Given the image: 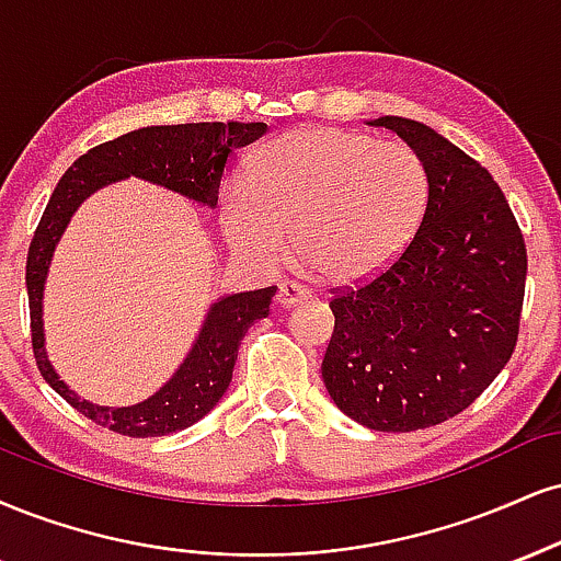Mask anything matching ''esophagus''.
<instances>
[{"label": "esophagus", "instance_id": "esophagus-1", "mask_svg": "<svg viewBox=\"0 0 561 561\" xmlns=\"http://www.w3.org/2000/svg\"><path fill=\"white\" fill-rule=\"evenodd\" d=\"M302 300H308V293L300 285H295V282H285V285H279V293H276V306L295 308V306H300Z\"/></svg>", "mask_w": 561, "mask_h": 561}]
</instances>
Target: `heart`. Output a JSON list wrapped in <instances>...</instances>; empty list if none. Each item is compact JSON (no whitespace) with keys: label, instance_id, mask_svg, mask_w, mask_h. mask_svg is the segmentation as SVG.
<instances>
[{"label":"heart","instance_id":"heart-1","mask_svg":"<svg viewBox=\"0 0 561 561\" xmlns=\"http://www.w3.org/2000/svg\"><path fill=\"white\" fill-rule=\"evenodd\" d=\"M423 159L397 140L342 127H302L261 146L248 182L221 193V232L234 253L276 263L287 251L332 285H357L389 268L428 208Z\"/></svg>","mask_w":561,"mask_h":561}]
</instances>
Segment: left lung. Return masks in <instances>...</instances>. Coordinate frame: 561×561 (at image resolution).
Listing matches in <instances>:
<instances>
[{
	"mask_svg": "<svg viewBox=\"0 0 561 561\" xmlns=\"http://www.w3.org/2000/svg\"><path fill=\"white\" fill-rule=\"evenodd\" d=\"M423 159L428 208L387 272L329 302L321 363L329 397L360 426L404 434L462 413L507 366L517 342L528 255L489 170L434 127L368 119Z\"/></svg>",
	"mask_w": 561,
	"mask_h": 561,
	"instance_id": "8db88e82",
	"label": "left lung"
}]
</instances>
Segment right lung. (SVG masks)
<instances>
[{
	"instance_id": "1",
	"label": "right lung",
	"mask_w": 561,
	"mask_h": 561,
	"mask_svg": "<svg viewBox=\"0 0 561 561\" xmlns=\"http://www.w3.org/2000/svg\"><path fill=\"white\" fill-rule=\"evenodd\" d=\"M268 127L266 123H193V125H151L119 135L83 153L62 174L54 187L46 211L33 234L28 263H25V287L31 306L33 355L44 381L70 402L78 413L91 417L99 426L114 434L146 438L167 436L198 423L211 413L216 402L225 397L232 381V368L238 360V347L248 327L266 319L276 287L251 289V293L219 295L208 306L191 350L174 368V374L146 400L110 408L83 400L78 391L67 387L46 353L44 332V289L49 279L59 240L83 201L101 187L138 178L151 185L193 201L204 208H216L221 174L227 159L242 146H251Z\"/></svg>"
}]
</instances>
